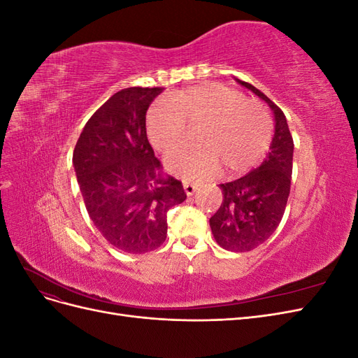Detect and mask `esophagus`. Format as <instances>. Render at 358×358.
I'll list each match as a JSON object with an SVG mask.
<instances>
[{"label": "esophagus", "mask_w": 358, "mask_h": 358, "mask_svg": "<svg viewBox=\"0 0 358 358\" xmlns=\"http://www.w3.org/2000/svg\"><path fill=\"white\" fill-rule=\"evenodd\" d=\"M183 189H185V194L188 197L194 196L196 194V191L199 189V185L197 183H191V182H183Z\"/></svg>", "instance_id": "esophagus-1"}]
</instances>
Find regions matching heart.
I'll return each mask as SVG.
<instances>
[{"label":"heart","instance_id":"heart-1","mask_svg":"<svg viewBox=\"0 0 358 358\" xmlns=\"http://www.w3.org/2000/svg\"><path fill=\"white\" fill-rule=\"evenodd\" d=\"M188 125L200 127L196 148L176 150L166 167L188 180L218 175L222 166L241 175L258 164L273 138V121L266 107L237 90L206 83L179 91L169 103L155 104L146 117L149 142L162 154L185 143Z\"/></svg>","mask_w":358,"mask_h":358}]
</instances>
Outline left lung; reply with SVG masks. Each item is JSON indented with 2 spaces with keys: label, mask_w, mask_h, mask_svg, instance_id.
<instances>
[{
  "label": "left lung",
  "mask_w": 358,
  "mask_h": 358,
  "mask_svg": "<svg viewBox=\"0 0 358 358\" xmlns=\"http://www.w3.org/2000/svg\"><path fill=\"white\" fill-rule=\"evenodd\" d=\"M236 82L264 100L275 116V134L264 161L248 175L221 183L222 203L209 220L216 243L231 252H246L264 243L282 220L289 196L294 143L287 117L251 83Z\"/></svg>",
  "instance_id": "obj_1"
}]
</instances>
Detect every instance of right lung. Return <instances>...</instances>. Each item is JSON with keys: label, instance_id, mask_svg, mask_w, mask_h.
I'll return each instance as SVG.
<instances>
[{"label": "right lung", "instance_id": "add662e5", "mask_svg": "<svg viewBox=\"0 0 358 358\" xmlns=\"http://www.w3.org/2000/svg\"><path fill=\"white\" fill-rule=\"evenodd\" d=\"M162 88H125L86 122L73 152L82 197L104 239L127 254L164 243L167 212L185 201L182 183L162 176L146 136V112Z\"/></svg>", "mask_w": 358, "mask_h": 358}]
</instances>
